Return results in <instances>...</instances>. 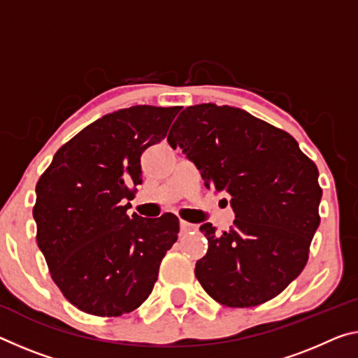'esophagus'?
I'll use <instances>...</instances> for the list:
<instances>
[{
	"label": "esophagus",
	"instance_id": "esophagus-1",
	"mask_svg": "<svg viewBox=\"0 0 358 358\" xmlns=\"http://www.w3.org/2000/svg\"><path fill=\"white\" fill-rule=\"evenodd\" d=\"M180 229H181V234H188V232H191V231H197V226L191 224L185 220H181L180 221Z\"/></svg>",
	"mask_w": 358,
	"mask_h": 358
}]
</instances>
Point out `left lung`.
I'll return each instance as SVG.
<instances>
[{"instance_id":"8db88e82","label":"left lung","mask_w":358,"mask_h":358,"mask_svg":"<svg viewBox=\"0 0 358 358\" xmlns=\"http://www.w3.org/2000/svg\"><path fill=\"white\" fill-rule=\"evenodd\" d=\"M167 141L207 189L229 194L236 215L228 231L201 226L208 250L194 272L203 290L229 308L275 298L301 274L320 224L315 164L290 134L228 105L188 106Z\"/></svg>"}]
</instances>
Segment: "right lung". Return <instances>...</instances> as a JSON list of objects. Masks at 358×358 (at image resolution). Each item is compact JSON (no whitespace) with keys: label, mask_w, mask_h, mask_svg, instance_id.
Here are the masks:
<instances>
[{"label":"right lung","mask_w":358,"mask_h":358,"mask_svg":"<svg viewBox=\"0 0 358 358\" xmlns=\"http://www.w3.org/2000/svg\"><path fill=\"white\" fill-rule=\"evenodd\" d=\"M181 106L135 105L101 116L55 152L36 185V241L64 296L92 315L117 317L150 296L178 239L173 213L127 215L140 157L166 138Z\"/></svg>","instance_id":"add662e5"}]
</instances>
